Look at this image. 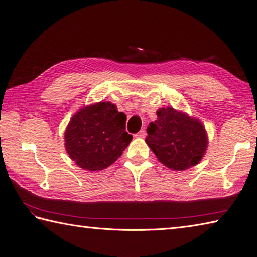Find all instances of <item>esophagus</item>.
<instances>
[{"mask_svg": "<svg viewBox=\"0 0 257 257\" xmlns=\"http://www.w3.org/2000/svg\"><path fill=\"white\" fill-rule=\"evenodd\" d=\"M146 135H147L146 132L144 130H142V131L138 132V133L135 135V137H137V138H145Z\"/></svg>", "mask_w": 257, "mask_h": 257, "instance_id": "1", "label": "esophagus"}]
</instances>
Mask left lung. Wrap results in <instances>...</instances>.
I'll use <instances>...</instances> for the list:
<instances>
[{
	"mask_svg": "<svg viewBox=\"0 0 257 257\" xmlns=\"http://www.w3.org/2000/svg\"><path fill=\"white\" fill-rule=\"evenodd\" d=\"M158 119L147 127L146 144L167 168L185 170L197 165L208 148V134L197 118L173 107L157 110Z\"/></svg>",
	"mask_w": 257,
	"mask_h": 257,
	"instance_id": "8db88e82",
	"label": "left lung"
}]
</instances>
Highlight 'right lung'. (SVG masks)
Masks as SVG:
<instances>
[{
	"instance_id": "1",
	"label": "right lung",
	"mask_w": 257,
	"mask_h": 257,
	"mask_svg": "<svg viewBox=\"0 0 257 257\" xmlns=\"http://www.w3.org/2000/svg\"><path fill=\"white\" fill-rule=\"evenodd\" d=\"M126 115L111 102L81 107L64 132L65 150L77 166L99 172L118 160L133 136L125 131Z\"/></svg>"
}]
</instances>
